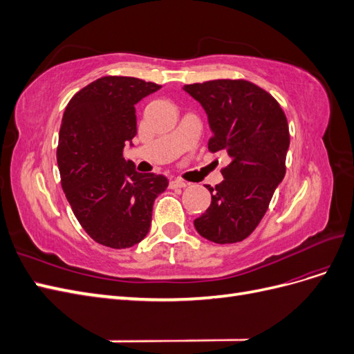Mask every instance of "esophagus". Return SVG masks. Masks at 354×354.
I'll return each instance as SVG.
<instances>
[{
  "instance_id": "obj_1",
  "label": "esophagus",
  "mask_w": 354,
  "mask_h": 354,
  "mask_svg": "<svg viewBox=\"0 0 354 354\" xmlns=\"http://www.w3.org/2000/svg\"><path fill=\"white\" fill-rule=\"evenodd\" d=\"M186 186H189V183L187 181H185V180H181V178H173L169 181V187L171 189H181V187H186Z\"/></svg>"
}]
</instances>
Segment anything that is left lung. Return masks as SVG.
<instances>
[{"label":"left lung","instance_id":"left-lung-1","mask_svg":"<svg viewBox=\"0 0 354 354\" xmlns=\"http://www.w3.org/2000/svg\"><path fill=\"white\" fill-rule=\"evenodd\" d=\"M208 115V151L226 152L230 164L211 192V205L195 220L201 236L236 243L259 226L286 173L289 128L272 94L246 80H214L183 87Z\"/></svg>","mask_w":354,"mask_h":354}]
</instances>
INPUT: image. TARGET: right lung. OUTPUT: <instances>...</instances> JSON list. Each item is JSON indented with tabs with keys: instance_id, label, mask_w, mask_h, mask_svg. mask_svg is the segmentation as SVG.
<instances>
[{
	"instance_id": "obj_1",
	"label": "right lung",
	"mask_w": 354,
	"mask_h": 354,
	"mask_svg": "<svg viewBox=\"0 0 354 354\" xmlns=\"http://www.w3.org/2000/svg\"><path fill=\"white\" fill-rule=\"evenodd\" d=\"M160 88L133 77H102L69 100L59 133L60 181L75 217L100 245L140 242L167 177L140 174L122 152L137 134L136 103Z\"/></svg>"
}]
</instances>
